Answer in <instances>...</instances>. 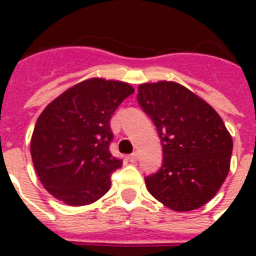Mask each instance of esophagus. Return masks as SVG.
Listing matches in <instances>:
<instances>
[{
	"label": "esophagus",
	"mask_w": 256,
	"mask_h": 256,
	"mask_svg": "<svg viewBox=\"0 0 256 256\" xmlns=\"http://www.w3.org/2000/svg\"><path fill=\"white\" fill-rule=\"evenodd\" d=\"M128 162H130V163H136V162H137V159H138V155H137V154L134 152V154H132V155L128 156Z\"/></svg>",
	"instance_id": "34e87169"
}]
</instances>
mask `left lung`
Masks as SVG:
<instances>
[{"instance_id":"8db88e82","label":"left lung","mask_w":256,"mask_h":256,"mask_svg":"<svg viewBox=\"0 0 256 256\" xmlns=\"http://www.w3.org/2000/svg\"><path fill=\"white\" fill-rule=\"evenodd\" d=\"M137 100L163 146V164L145 177L146 188L174 211L200 208L229 172L233 141L225 123L203 98L176 82L140 84Z\"/></svg>"}]
</instances>
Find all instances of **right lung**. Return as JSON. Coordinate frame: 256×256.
Listing matches in <instances>:
<instances>
[{"instance_id":"add662e5","label":"right lung","mask_w":256,"mask_h":256,"mask_svg":"<svg viewBox=\"0 0 256 256\" xmlns=\"http://www.w3.org/2000/svg\"><path fill=\"white\" fill-rule=\"evenodd\" d=\"M133 93L126 82L92 78L42 111L30 150L40 181L52 196L68 206H86L110 190L111 174L122 167L110 152V120Z\"/></svg>"}]
</instances>
